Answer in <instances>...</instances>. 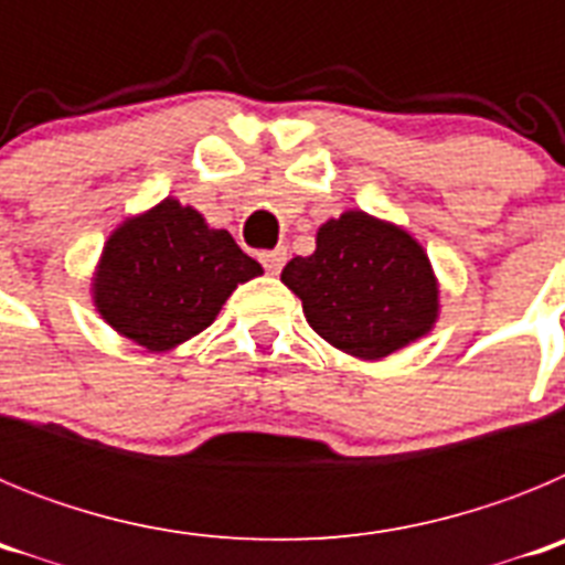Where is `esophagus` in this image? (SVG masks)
Here are the masks:
<instances>
[{"instance_id": "1", "label": "esophagus", "mask_w": 565, "mask_h": 565, "mask_svg": "<svg viewBox=\"0 0 565 565\" xmlns=\"http://www.w3.org/2000/svg\"><path fill=\"white\" fill-rule=\"evenodd\" d=\"M286 259H288L286 248H274V252L259 254V263H263V268H266L268 274H279V268L286 266Z\"/></svg>"}]
</instances>
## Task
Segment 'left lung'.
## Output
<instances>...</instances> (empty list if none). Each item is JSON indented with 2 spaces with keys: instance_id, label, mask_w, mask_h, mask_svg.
I'll return each instance as SVG.
<instances>
[{
  "instance_id": "obj_1",
  "label": "left lung",
  "mask_w": 565,
  "mask_h": 565,
  "mask_svg": "<svg viewBox=\"0 0 565 565\" xmlns=\"http://www.w3.org/2000/svg\"><path fill=\"white\" fill-rule=\"evenodd\" d=\"M282 282L308 326L359 359H382L430 331L438 286L430 259L404 228L344 212L317 232V252L294 257Z\"/></svg>"
}]
</instances>
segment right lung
<instances>
[{
  "mask_svg": "<svg viewBox=\"0 0 565 565\" xmlns=\"http://www.w3.org/2000/svg\"><path fill=\"white\" fill-rule=\"evenodd\" d=\"M259 274L226 228L167 198L109 234L93 299L115 331L158 353L212 326L234 288Z\"/></svg>",
  "mask_w": 565,
  "mask_h": 565,
  "instance_id": "add662e5",
  "label": "right lung"
}]
</instances>
